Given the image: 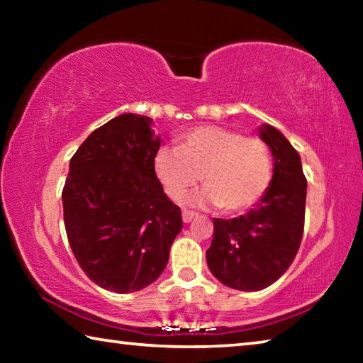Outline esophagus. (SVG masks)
<instances>
[{
  "instance_id": "1",
  "label": "esophagus",
  "mask_w": 363,
  "mask_h": 363,
  "mask_svg": "<svg viewBox=\"0 0 363 363\" xmlns=\"http://www.w3.org/2000/svg\"><path fill=\"white\" fill-rule=\"evenodd\" d=\"M196 218V213H194V211H189V210H184L182 211V220L184 223H190V220L192 219H195Z\"/></svg>"
}]
</instances>
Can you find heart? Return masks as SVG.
<instances>
[{
	"label": "heart",
	"mask_w": 363,
	"mask_h": 363,
	"mask_svg": "<svg viewBox=\"0 0 363 363\" xmlns=\"http://www.w3.org/2000/svg\"><path fill=\"white\" fill-rule=\"evenodd\" d=\"M153 168L171 199H181L201 179L205 186L187 196V205L240 211L269 186L272 163L261 139L220 126H200L184 134L179 147H160Z\"/></svg>",
	"instance_id": "b5f03b06"
}]
</instances>
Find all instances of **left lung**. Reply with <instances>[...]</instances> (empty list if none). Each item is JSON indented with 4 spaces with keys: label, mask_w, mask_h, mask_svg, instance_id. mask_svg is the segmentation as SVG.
Returning a JSON list of instances; mask_svg holds the SVG:
<instances>
[{
    "label": "left lung",
    "mask_w": 363,
    "mask_h": 363,
    "mask_svg": "<svg viewBox=\"0 0 363 363\" xmlns=\"http://www.w3.org/2000/svg\"><path fill=\"white\" fill-rule=\"evenodd\" d=\"M259 138L274 157V176L257 203L232 219L214 218L206 262L220 284L259 291L290 267L304 230L306 189L299 153L277 128L264 123Z\"/></svg>",
    "instance_id": "1"
}]
</instances>
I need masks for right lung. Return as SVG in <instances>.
<instances>
[{"label":"right lung","instance_id":"1","mask_svg":"<svg viewBox=\"0 0 363 363\" xmlns=\"http://www.w3.org/2000/svg\"><path fill=\"white\" fill-rule=\"evenodd\" d=\"M160 143L152 118L123 113L91 133L70 160L67 237L79 267L104 290L133 293L153 284L182 229L179 206L153 168Z\"/></svg>","mask_w":363,"mask_h":363}]
</instances>
